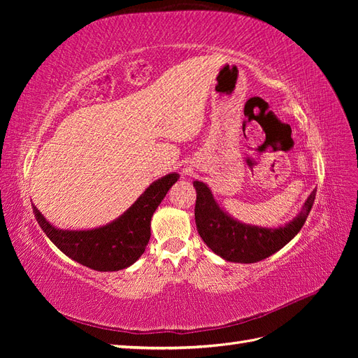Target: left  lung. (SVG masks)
<instances>
[{
  "mask_svg": "<svg viewBox=\"0 0 358 358\" xmlns=\"http://www.w3.org/2000/svg\"><path fill=\"white\" fill-rule=\"evenodd\" d=\"M194 188L197 191L194 215L200 237L216 255L233 263L262 262L284 248L305 224L317 194L315 189L312 191L297 218L285 227L263 229L242 224L222 212L203 182H194Z\"/></svg>",
  "mask_w": 358,
  "mask_h": 358,
  "instance_id": "8db88e82",
  "label": "left lung"
}]
</instances>
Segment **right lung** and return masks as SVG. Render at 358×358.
I'll return each mask as SVG.
<instances>
[{
    "instance_id": "right-lung-1",
    "label": "right lung",
    "mask_w": 358,
    "mask_h": 358,
    "mask_svg": "<svg viewBox=\"0 0 358 358\" xmlns=\"http://www.w3.org/2000/svg\"><path fill=\"white\" fill-rule=\"evenodd\" d=\"M178 178L171 173L155 180L122 216L95 230H58L36 206L32 212L43 231L67 257L99 272H115L131 266L145 252L150 239V218Z\"/></svg>"
}]
</instances>
